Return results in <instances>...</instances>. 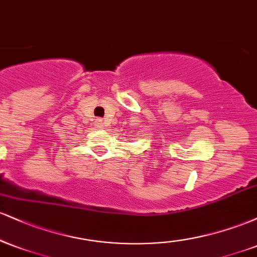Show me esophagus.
Segmentation results:
<instances>
[{"label": "esophagus", "mask_w": 257, "mask_h": 257, "mask_svg": "<svg viewBox=\"0 0 257 257\" xmlns=\"http://www.w3.org/2000/svg\"><path fill=\"white\" fill-rule=\"evenodd\" d=\"M95 125H96V128H102V126H104V123H102V120L101 119H96L95 120Z\"/></svg>", "instance_id": "34e87169"}]
</instances>
